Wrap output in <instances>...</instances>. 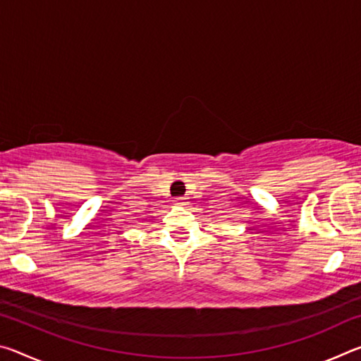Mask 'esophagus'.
<instances>
[{"label": "esophagus", "instance_id": "1", "mask_svg": "<svg viewBox=\"0 0 361 361\" xmlns=\"http://www.w3.org/2000/svg\"><path fill=\"white\" fill-rule=\"evenodd\" d=\"M175 204H176V205H181V207H185L188 202H186V199H185V197H176V199H175Z\"/></svg>", "mask_w": 361, "mask_h": 361}]
</instances>
